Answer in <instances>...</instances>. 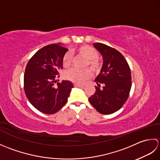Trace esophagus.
<instances>
[{"label":"esophagus","mask_w":160,"mask_h":160,"mask_svg":"<svg viewBox=\"0 0 160 160\" xmlns=\"http://www.w3.org/2000/svg\"><path fill=\"white\" fill-rule=\"evenodd\" d=\"M75 87H78V88H83L84 84H75Z\"/></svg>","instance_id":"obj_1"}]
</instances>
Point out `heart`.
<instances>
[{"instance_id":"b5f03b06","label":"heart","mask_w":160,"mask_h":160,"mask_svg":"<svg viewBox=\"0 0 160 160\" xmlns=\"http://www.w3.org/2000/svg\"><path fill=\"white\" fill-rule=\"evenodd\" d=\"M78 55L83 57L87 60L85 67L89 66L94 72H97L100 69V62L98 60V51L93 47L84 45H81L76 49ZM62 63L64 67L68 68L72 63V56L69 53H66L62 57ZM91 76V71L89 69H86L82 71L76 69H70L65 71L64 77L65 79L70 80L76 84H82L84 81Z\"/></svg>"}]
</instances>
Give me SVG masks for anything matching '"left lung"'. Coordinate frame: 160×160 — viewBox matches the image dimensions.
<instances>
[{
	"mask_svg": "<svg viewBox=\"0 0 160 160\" xmlns=\"http://www.w3.org/2000/svg\"><path fill=\"white\" fill-rule=\"evenodd\" d=\"M94 47L103 58L100 73L95 80L96 92L89 98L91 104L102 114L113 113L127 100L131 88V74L128 64L118 50L102 43ZM103 84V89L100 84Z\"/></svg>",
	"mask_w": 160,
	"mask_h": 160,
	"instance_id": "obj_1",
	"label": "left lung"
}]
</instances>
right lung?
I'll return each mask as SVG.
<instances>
[{"label": "right lung", "instance_id": "add662e5", "mask_svg": "<svg viewBox=\"0 0 160 160\" xmlns=\"http://www.w3.org/2000/svg\"><path fill=\"white\" fill-rule=\"evenodd\" d=\"M67 51L60 44H51L38 50L27 64L24 90L30 103L43 113L53 114L60 110L73 88L67 80L55 86L62 69V57Z\"/></svg>", "mask_w": 160, "mask_h": 160}]
</instances>
